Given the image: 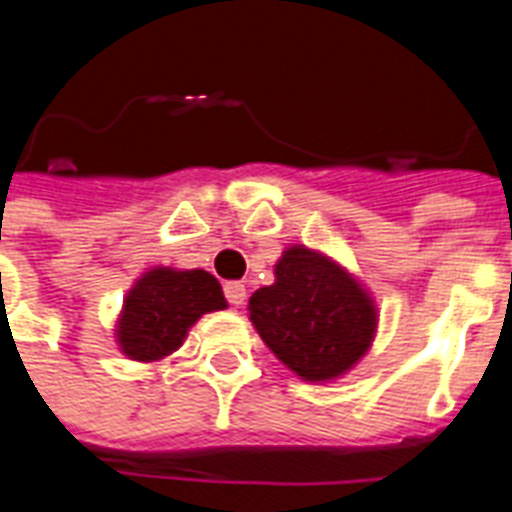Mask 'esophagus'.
<instances>
[{"label": "esophagus", "mask_w": 512, "mask_h": 512, "mask_svg": "<svg viewBox=\"0 0 512 512\" xmlns=\"http://www.w3.org/2000/svg\"><path fill=\"white\" fill-rule=\"evenodd\" d=\"M223 292H225V297H228V303L236 305V308H239V305H244V300H247V289H244V284H241V281H228V284L223 287Z\"/></svg>", "instance_id": "34e87169"}]
</instances>
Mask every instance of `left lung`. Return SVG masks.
Here are the masks:
<instances>
[{
    "label": "left lung",
    "mask_w": 512,
    "mask_h": 512,
    "mask_svg": "<svg viewBox=\"0 0 512 512\" xmlns=\"http://www.w3.org/2000/svg\"><path fill=\"white\" fill-rule=\"evenodd\" d=\"M273 284L249 297V321L281 364L305 382H332L369 353L380 311L372 292L335 257L289 244Z\"/></svg>",
    "instance_id": "obj_1"
}]
</instances>
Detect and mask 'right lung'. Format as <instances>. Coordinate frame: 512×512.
<instances>
[{"mask_svg": "<svg viewBox=\"0 0 512 512\" xmlns=\"http://www.w3.org/2000/svg\"><path fill=\"white\" fill-rule=\"evenodd\" d=\"M228 308L220 281L201 268L154 265L135 279L116 319V345L130 361L172 356L204 313Z\"/></svg>", "mask_w": 512, "mask_h": 512, "instance_id": "obj_1", "label": "right lung"}]
</instances>
